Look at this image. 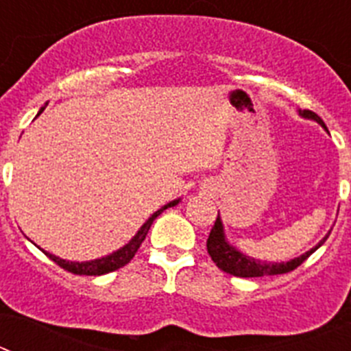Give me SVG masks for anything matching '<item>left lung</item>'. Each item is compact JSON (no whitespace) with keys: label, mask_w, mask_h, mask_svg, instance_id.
I'll use <instances>...</instances> for the list:
<instances>
[{"label":"left lung","mask_w":351,"mask_h":351,"mask_svg":"<svg viewBox=\"0 0 351 351\" xmlns=\"http://www.w3.org/2000/svg\"><path fill=\"white\" fill-rule=\"evenodd\" d=\"M299 114L306 119L316 121L318 125H322V128L327 130L325 123L322 121V117L318 114L311 112V110H299ZM330 234V232H328ZM328 234L322 239L320 243L316 244L315 247H311L309 251H306L304 255L297 256V258L290 260V262H262V260L251 258V256H246L244 253H241L239 250H235L234 246L228 244L225 237V230H223V223L221 218H216V223H214L213 230H210L209 239H207V253L210 255L213 262L218 265L221 271H225L226 274L237 276V278H260V276H276V274H285V272H290L293 269H297L304 260H308V256L311 253H315L322 244L327 241Z\"/></svg>","instance_id":"obj_1"}]
</instances>
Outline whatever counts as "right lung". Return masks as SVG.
I'll return each instance as SVG.
<instances>
[{
	"label": "right lung",
	"mask_w": 351,
	"mask_h": 351,
	"mask_svg": "<svg viewBox=\"0 0 351 351\" xmlns=\"http://www.w3.org/2000/svg\"><path fill=\"white\" fill-rule=\"evenodd\" d=\"M45 107H47V104H45ZM45 107L40 108L36 116H40ZM179 200H181V198H178V200H172V202H169L167 206L161 207V209H158L156 213H154L153 216H151V218H149L147 221L141 226V230L135 234V237H133L132 241L126 244V246H123L121 250L114 251V253H110V255H107V256H101V258H96V260H89V262H68V260L60 258V256L51 255V253H47V251H43V253H45V255H47L52 262L58 263L60 267H63L64 271L73 272V274H79V276H101V274H107V272L117 271V269L125 267L126 263H128L130 260L135 256V253H137V250L141 247V244L144 243L145 235H147L149 228H151V225H153L154 219H156L158 216L163 213V210L169 209V207L178 206Z\"/></svg>",
	"instance_id": "1"
}]
</instances>
